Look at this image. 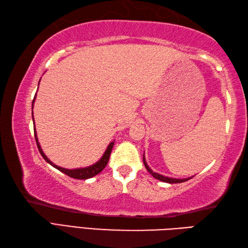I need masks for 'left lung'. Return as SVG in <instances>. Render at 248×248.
<instances>
[{
    "label": "left lung",
    "instance_id": "obj_1",
    "mask_svg": "<svg viewBox=\"0 0 248 248\" xmlns=\"http://www.w3.org/2000/svg\"><path fill=\"white\" fill-rule=\"evenodd\" d=\"M143 161H144V165H145V167H146V170L151 173V176L154 177V178H155V179H157V180L162 181V182H166V183H181V182L186 181V180H188V179H191L192 177H194V176H192V177H188V178H183V179H181V178H171V177L163 176V175H161V173L155 172V171L152 170L151 168L149 167V165L147 164L146 157H145V154H144V155H143Z\"/></svg>",
    "mask_w": 248,
    "mask_h": 248
}]
</instances>
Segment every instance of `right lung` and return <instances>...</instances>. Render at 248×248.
<instances>
[{
    "label": "right lung",
    "instance_id": "right-lung-1",
    "mask_svg": "<svg viewBox=\"0 0 248 248\" xmlns=\"http://www.w3.org/2000/svg\"><path fill=\"white\" fill-rule=\"evenodd\" d=\"M40 82V81H39ZM39 85V83H38ZM35 99H36V94L34 97V100H33V104H31V116H33V108H34V102H35ZM33 123H34V134H35V140H36V143H37V147H38V150L40 152V155H43L44 159L46 160V162H48L50 165L53 166L54 168H56V170H59L60 171L64 172L65 175L69 176L71 178H75V179H80V180H85V179H89V178H93L96 175H98L99 172H101L104 167L107 166L108 162V159H109V155H110V152H112V149H113V146H114V141H110V143L108 144L107 150L104 151L103 155L100 157V159L94 163V164L93 165H89V166H86V167H80V168H72V170H68V168H64V167H61L59 165L54 164L53 162L50 161V159L48 156H46L45 155V152L43 150V148H41L40 146V143L38 140V136H37V132H36V128H35V121H34V116H33Z\"/></svg>",
    "mask_w": 248,
    "mask_h": 248
}]
</instances>
